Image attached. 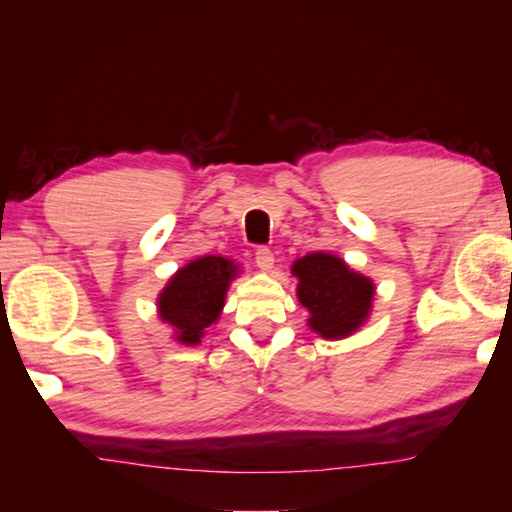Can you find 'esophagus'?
<instances>
[{"instance_id":"34e87169","label":"esophagus","mask_w":512,"mask_h":512,"mask_svg":"<svg viewBox=\"0 0 512 512\" xmlns=\"http://www.w3.org/2000/svg\"><path fill=\"white\" fill-rule=\"evenodd\" d=\"M255 262H257V268L259 271H264V273H268L273 268V262H275V257H273V253L268 248H257V253H255Z\"/></svg>"}]
</instances>
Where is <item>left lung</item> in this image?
Returning a JSON list of instances; mask_svg holds the SVG:
<instances>
[{
  "label": "left lung",
  "mask_w": 512,
  "mask_h": 512,
  "mask_svg": "<svg viewBox=\"0 0 512 512\" xmlns=\"http://www.w3.org/2000/svg\"><path fill=\"white\" fill-rule=\"evenodd\" d=\"M298 277L296 296L309 311L311 332L327 341H341L366 323L375 298V282L354 271L332 253H309L293 262Z\"/></svg>",
  "instance_id": "left-lung-1"
}]
</instances>
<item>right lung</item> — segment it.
<instances>
[{"label": "right lung", "mask_w": 512, "mask_h": 512, "mask_svg": "<svg viewBox=\"0 0 512 512\" xmlns=\"http://www.w3.org/2000/svg\"><path fill=\"white\" fill-rule=\"evenodd\" d=\"M230 257L203 255L178 268L158 293V316L167 323L171 339L180 345H201L205 329L219 320L230 282L239 275Z\"/></svg>", "instance_id": "add662e5"}]
</instances>
